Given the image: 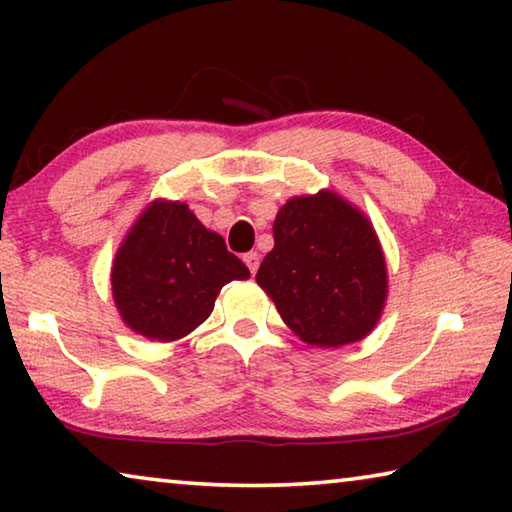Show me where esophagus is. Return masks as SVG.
I'll list each match as a JSON object with an SVG mask.
<instances>
[{"label": "esophagus", "instance_id": "obj_1", "mask_svg": "<svg viewBox=\"0 0 512 512\" xmlns=\"http://www.w3.org/2000/svg\"><path fill=\"white\" fill-rule=\"evenodd\" d=\"M244 262H246V266H248V271L255 275L257 268H259V255H257V253H246V255H244Z\"/></svg>", "mask_w": 512, "mask_h": 512}]
</instances>
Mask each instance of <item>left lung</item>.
I'll use <instances>...</instances> for the list:
<instances>
[{"mask_svg":"<svg viewBox=\"0 0 512 512\" xmlns=\"http://www.w3.org/2000/svg\"><path fill=\"white\" fill-rule=\"evenodd\" d=\"M273 239L257 284L302 341L339 348L375 327L386 262L366 216L332 192L298 196L277 212Z\"/></svg>","mask_w":512,"mask_h":512,"instance_id":"8db88e82","label":"left lung"}]
</instances>
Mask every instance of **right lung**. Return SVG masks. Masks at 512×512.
Returning <instances> with one entry per match:
<instances>
[{"mask_svg": "<svg viewBox=\"0 0 512 512\" xmlns=\"http://www.w3.org/2000/svg\"><path fill=\"white\" fill-rule=\"evenodd\" d=\"M248 277L246 264L185 203H155L119 248L112 296L128 327L173 341L207 320L223 284Z\"/></svg>", "mask_w": 512, "mask_h": 512, "instance_id": "obj_1", "label": "right lung"}]
</instances>
